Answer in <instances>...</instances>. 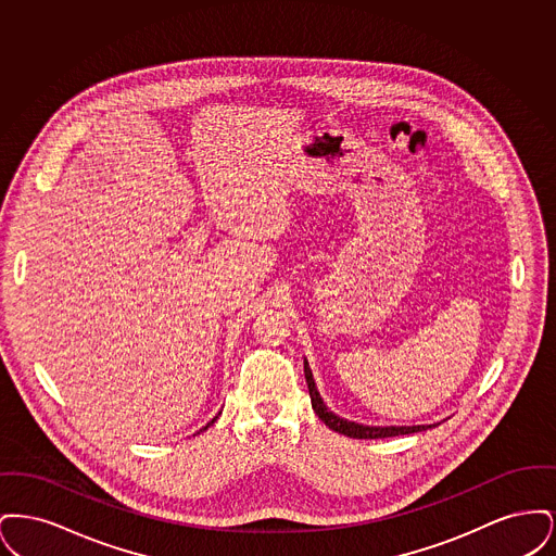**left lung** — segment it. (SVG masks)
Listing matches in <instances>:
<instances>
[{
  "label": "left lung",
  "mask_w": 556,
  "mask_h": 556,
  "mask_svg": "<svg viewBox=\"0 0 556 556\" xmlns=\"http://www.w3.org/2000/svg\"><path fill=\"white\" fill-rule=\"evenodd\" d=\"M304 375H306V383H308V392H311V402L313 408L318 415V419L327 425L329 429L348 435V438H356V440H377V438H394V435H406V433H417V431H425L431 429L438 424L433 425H365L356 424V421H348L344 417L336 415L333 410L327 408V404L323 402V397L318 394L317 383L313 377V370L308 361L304 358Z\"/></svg>",
  "instance_id": "obj_1"
}]
</instances>
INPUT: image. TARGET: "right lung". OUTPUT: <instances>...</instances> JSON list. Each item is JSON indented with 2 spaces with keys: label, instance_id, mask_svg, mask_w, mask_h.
I'll use <instances>...</instances> for the list:
<instances>
[{
  "label": "right lung",
  "instance_id": "add662e5",
  "mask_svg": "<svg viewBox=\"0 0 556 556\" xmlns=\"http://www.w3.org/2000/svg\"><path fill=\"white\" fill-rule=\"evenodd\" d=\"M218 415H220V413H218ZM218 415H216V417H214V419H212L211 424L206 425V427H202V429H208V427H211V425L214 424V421H216V419H218ZM202 429H200V431H202ZM200 431H198V433H200Z\"/></svg>",
  "mask_w": 556,
  "mask_h": 556
}]
</instances>
